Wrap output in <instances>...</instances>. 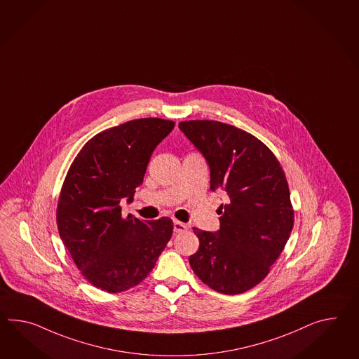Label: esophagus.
<instances>
[{"label": "esophagus", "mask_w": 359, "mask_h": 359, "mask_svg": "<svg viewBox=\"0 0 359 359\" xmlns=\"http://www.w3.org/2000/svg\"><path fill=\"white\" fill-rule=\"evenodd\" d=\"M187 229H188V226H187V224H184V223L179 222V220H175V222H174V231L177 232V233L184 232V231H187Z\"/></svg>", "instance_id": "esophagus-1"}]
</instances>
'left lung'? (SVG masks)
<instances>
[{"mask_svg":"<svg viewBox=\"0 0 359 359\" xmlns=\"http://www.w3.org/2000/svg\"><path fill=\"white\" fill-rule=\"evenodd\" d=\"M179 128L210 167V189L223 191L218 232L193 228L200 248L189 257L211 289L240 294L259 284L288 241L294 211L278 158L255 136L217 121H185Z\"/></svg>","mask_w":359,"mask_h":359,"instance_id":"left-lung-1","label":"left lung"}]
</instances>
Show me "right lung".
I'll list each match as a JSON object with an SVG mask.
<instances>
[{
    "label": "right lung",
    "instance_id": "obj_1",
    "mask_svg": "<svg viewBox=\"0 0 359 359\" xmlns=\"http://www.w3.org/2000/svg\"><path fill=\"white\" fill-rule=\"evenodd\" d=\"M175 122L142 118L97 133L71 163L57 206L60 236L81 275L96 288H133L156 266L174 223L167 217H122L132 202L151 153Z\"/></svg>",
    "mask_w": 359,
    "mask_h": 359
}]
</instances>
